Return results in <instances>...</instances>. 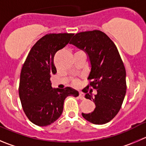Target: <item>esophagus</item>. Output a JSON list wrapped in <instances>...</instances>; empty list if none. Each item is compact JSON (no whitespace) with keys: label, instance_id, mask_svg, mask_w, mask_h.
Here are the masks:
<instances>
[{"label":"esophagus","instance_id":"esophagus-1","mask_svg":"<svg viewBox=\"0 0 146 146\" xmlns=\"http://www.w3.org/2000/svg\"><path fill=\"white\" fill-rule=\"evenodd\" d=\"M79 98H80V100H84V93L82 92H79Z\"/></svg>","mask_w":146,"mask_h":146}]
</instances>
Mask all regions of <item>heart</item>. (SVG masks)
I'll list each match as a JSON object with an SVG mask.
<instances>
[{
	"mask_svg": "<svg viewBox=\"0 0 146 146\" xmlns=\"http://www.w3.org/2000/svg\"><path fill=\"white\" fill-rule=\"evenodd\" d=\"M73 84H74V85H78L79 84V81L77 80H74V81H73Z\"/></svg>",
	"mask_w": 146,
	"mask_h": 146,
	"instance_id": "1",
	"label": "heart"
}]
</instances>
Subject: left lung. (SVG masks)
Segmentation results:
<instances>
[{
  "mask_svg": "<svg viewBox=\"0 0 146 146\" xmlns=\"http://www.w3.org/2000/svg\"><path fill=\"white\" fill-rule=\"evenodd\" d=\"M69 44L84 50L92 66L89 84L84 90L85 98L92 100L95 109L82 115L93 124H105L120 111L127 89L125 68L117 46L107 34L99 30L76 34ZM92 89L97 91L95 98L91 95Z\"/></svg>",
  "mask_w": 146,
  "mask_h": 146,
  "instance_id": "obj_1",
  "label": "left lung"
}]
</instances>
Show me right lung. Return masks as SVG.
<instances>
[{"mask_svg": "<svg viewBox=\"0 0 146 146\" xmlns=\"http://www.w3.org/2000/svg\"><path fill=\"white\" fill-rule=\"evenodd\" d=\"M74 34H48L31 48L22 66L19 93L22 108L31 122L46 126L56 121L63 112L66 97H77L70 87L54 89L50 78L56 73L54 57L69 43Z\"/></svg>", "mask_w": 146, "mask_h": 146, "instance_id": "obj_1", "label": "right lung"}]
</instances>
